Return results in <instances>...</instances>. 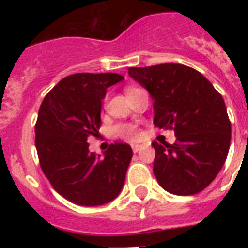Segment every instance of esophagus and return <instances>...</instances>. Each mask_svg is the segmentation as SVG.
Listing matches in <instances>:
<instances>
[{"label": "esophagus", "instance_id": "obj_1", "mask_svg": "<svg viewBox=\"0 0 248 248\" xmlns=\"http://www.w3.org/2000/svg\"><path fill=\"white\" fill-rule=\"evenodd\" d=\"M140 149H143V145H138V144H136V145H132V152H134V153H138Z\"/></svg>", "mask_w": 248, "mask_h": 248}]
</instances>
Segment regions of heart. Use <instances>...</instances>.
Returning <instances> with one entry per match:
<instances>
[{"instance_id":"obj_1","label":"heart","mask_w":248,"mask_h":248,"mask_svg":"<svg viewBox=\"0 0 248 248\" xmlns=\"http://www.w3.org/2000/svg\"><path fill=\"white\" fill-rule=\"evenodd\" d=\"M132 89H127V91H130ZM126 91V93H127ZM114 132H116L117 135L122 138V139L126 140H136L139 139V131H138V128L134 124H118L114 128Z\"/></svg>"}]
</instances>
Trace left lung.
<instances>
[{"instance_id": "8db88e82", "label": "left lung", "mask_w": 248, "mask_h": 248, "mask_svg": "<svg viewBox=\"0 0 248 248\" xmlns=\"http://www.w3.org/2000/svg\"><path fill=\"white\" fill-rule=\"evenodd\" d=\"M128 75L151 93L155 126L176 135L172 145L152 143L158 184L177 196L203 190L224 166L231 147L223 96L203 75L183 64L128 68Z\"/></svg>"}]
</instances>
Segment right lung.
Returning <instances> with one entry per match:
<instances>
[{"mask_svg": "<svg viewBox=\"0 0 248 248\" xmlns=\"http://www.w3.org/2000/svg\"><path fill=\"white\" fill-rule=\"evenodd\" d=\"M122 79L117 73L68 76L38 110L34 131L41 169L60 196L79 206L108 203L124 186L131 147L117 141L101 155L90 152L87 143L99 134L107 89Z\"/></svg>", "mask_w": 248, "mask_h": 248, "instance_id": "obj_1", "label": "right lung"}]
</instances>
